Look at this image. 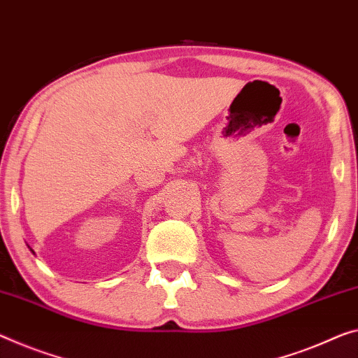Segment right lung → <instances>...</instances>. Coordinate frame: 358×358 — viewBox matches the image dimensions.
<instances>
[{"label":"right lung","instance_id":"add662e5","mask_svg":"<svg viewBox=\"0 0 358 358\" xmlns=\"http://www.w3.org/2000/svg\"><path fill=\"white\" fill-rule=\"evenodd\" d=\"M30 250H31V248H30Z\"/></svg>","mask_w":358,"mask_h":358}]
</instances>
